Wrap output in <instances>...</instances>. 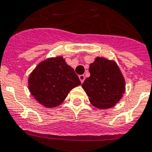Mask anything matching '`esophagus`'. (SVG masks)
I'll list each match as a JSON object with an SVG mask.
<instances>
[{
	"label": "esophagus",
	"mask_w": 152,
	"mask_h": 152,
	"mask_svg": "<svg viewBox=\"0 0 152 152\" xmlns=\"http://www.w3.org/2000/svg\"><path fill=\"white\" fill-rule=\"evenodd\" d=\"M79 79H80V82L83 83L84 82V80H85V79H86V77H85V76H84V75H80Z\"/></svg>",
	"instance_id": "34e87169"
}]
</instances>
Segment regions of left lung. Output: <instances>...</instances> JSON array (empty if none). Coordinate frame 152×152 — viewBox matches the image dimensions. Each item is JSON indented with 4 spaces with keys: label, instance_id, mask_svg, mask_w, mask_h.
<instances>
[{
    "label": "left lung",
    "instance_id": "8db88e82",
    "mask_svg": "<svg viewBox=\"0 0 152 152\" xmlns=\"http://www.w3.org/2000/svg\"><path fill=\"white\" fill-rule=\"evenodd\" d=\"M90 76L82 84L93 105L100 109L110 108L117 103L125 89L121 71L113 61L97 58L89 65Z\"/></svg>",
    "mask_w": 152,
    "mask_h": 152
}]
</instances>
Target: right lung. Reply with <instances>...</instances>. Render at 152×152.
<instances>
[{
    "instance_id": "obj_1",
    "label": "right lung",
    "mask_w": 152,
    "mask_h": 152,
    "mask_svg": "<svg viewBox=\"0 0 152 152\" xmlns=\"http://www.w3.org/2000/svg\"><path fill=\"white\" fill-rule=\"evenodd\" d=\"M80 85V80L74 69L61 56L39 63L28 79L31 94L47 107L60 105L70 90Z\"/></svg>"
}]
</instances>
